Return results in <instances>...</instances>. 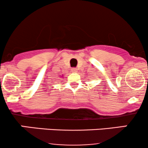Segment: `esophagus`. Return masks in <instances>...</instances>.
I'll use <instances>...</instances> for the list:
<instances>
[{"instance_id":"obj_1","label":"esophagus","mask_w":148,"mask_h":148,"mask_svg":"<svg viewBox=\"0 0 148 148\" xmlns=\"http://www.w3.org/2000/svg\"><path fill=\"white\" fill-rule=\"evenodd\" d=\"M72 71L73 72H76V68H75V67H73L72 69Z\"/></svg>"}]
</instances>
